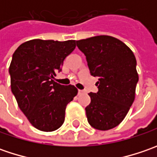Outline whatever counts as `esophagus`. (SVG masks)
<instances>
[{"label":"esophagus","instance_id":"34e87169","mask_svg":"<svg viewBox=\"0 0 157 157\" xmlns=\"http://www.w3.org/2000/svg\"><path fill=\"white\" fill-rule=\"evenodd\" d=\"M78 93L79 95H81V94H85V91H83V90H78Z\"/></svg>","mask_w":157,"mask_h":157}]
</instances>
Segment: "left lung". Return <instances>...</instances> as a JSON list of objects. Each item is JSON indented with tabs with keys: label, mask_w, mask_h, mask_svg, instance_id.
<instances>
[{
	"label": "left lung",
	"mask_w": 157,
	"mask_h": 157,
	"mask_svg": "<svg viewBox=\"0 0 157 157\" xmlns=\"http://www.w3.org/2000/svg\"><path fill=\"white\" fill-rule=\"evenodd\" d=\"M86 57L91 74L98 77L99 91L90 93L86 107L89 124L98 130L117 127L126 117L136 97L139 79L133 52L121 40L97 36L76 42Z\"/></svg>",
	"instance_id": "left-lung-1"
}]
</instances>
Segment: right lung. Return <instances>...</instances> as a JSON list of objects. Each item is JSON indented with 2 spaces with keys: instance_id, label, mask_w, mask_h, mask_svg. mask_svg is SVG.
<instances>
[{
  "instance_id": "1",
  "label": "right lung",
  "mask_w": 157,
  "mask_h": 157,
  "mask_svg": "<svg viewBox=\"0 0 157 157\" xmlns=\"http://www.w3.org/2000/svg\"><path fill=\"white\" fill-rule=\"evenodd\" d=\"M75 47V40L33 39L21 44L13 54L9 66L11 91L21 112L38 130L59 128L66 105L78 94L74 86L53 80Z\"/></svg>"
}]
</instances>
